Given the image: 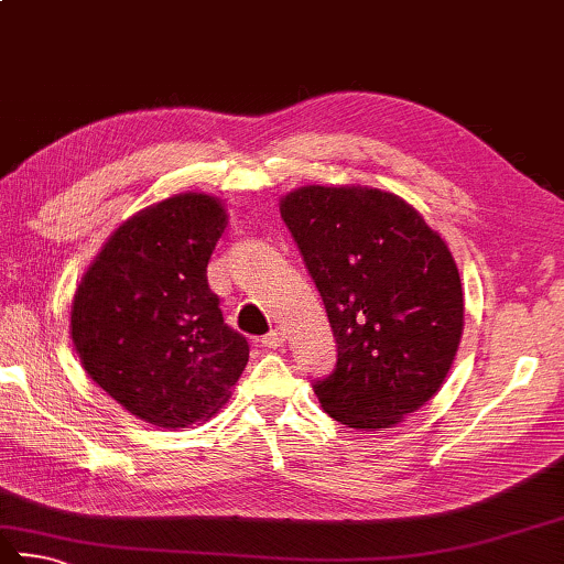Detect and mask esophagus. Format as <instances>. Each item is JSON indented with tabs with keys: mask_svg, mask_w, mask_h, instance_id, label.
<instances>
[{
	"mask_svg": "<svg viewBox=\"0 0 564 564\" xmlns=\"http://www.w3.org/2000/svg\"><path fill=\"white\" fill-rule=\"evenodd\" d=\"M261 345H263V347H283V333L279 330V327H275V330L265 333V335L261 337Z\"/></svg>",
	"mask_w": 564,
	"mask_h": 564,
	"instance_id": "34e87169",
	"label": "esophagus"
}]
</instances>
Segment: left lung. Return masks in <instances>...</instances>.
Masks as SVG:
<instances>
[{
    "instance_id": "obj_1",
    "label": "left lung",
    "mask_w": 564,
    "mask_h": 564,
    "mask_svg": "<svg viewBox=\"0 0 564 564\" xmlns=\"http://www.w3.org/2000/svg\"><path fill=\"white\" fill-rule=\"evenodd\" d=\"M330 321L337 362L313 389L335 422L382 432L432 399L464 330L444 239L397 194L303 187L281 199Z\"/></svg>"
}]
</instances>
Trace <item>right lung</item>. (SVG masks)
Masks as SVG:
<instances>
[{"label": "right lung", "instance_id": "obj_1", "mask_svg": "<svg viewBox=\"0 0 564 564\" xmlns=\"http://www.w3.org/2000/svg\"><path fill=\"white\" fill-rule=\"evenodd\" d=\"M227 212L180 194L112 231L80 281L70 335L100 389L142 422L184 429L227 402L249 343L224 323L207 263Z\"/></svg>", "mask_w": 564, "mask_h": 564}]
</instances>
